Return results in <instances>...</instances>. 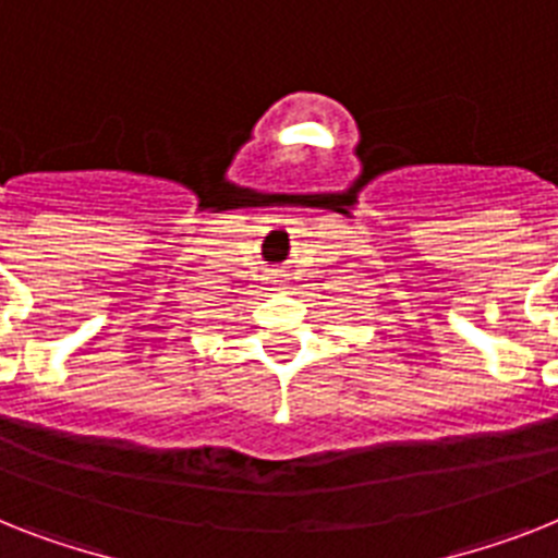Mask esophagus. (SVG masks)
I'll return each instance as SVG.
<instances>
[{
  "mask_svg": "<svg viewBox=\"0 0 558 558\" xmlns=\"http://www.w3.org/2000/svg\"><path fill=\"white\" fill-rule=\"evenodd\" d=\"M268 282L270 288H282V279H279V276H268Z\"/></svg>",
  "mask_w": 558,
  "mask_h": 558,
  "instance_id": "1",
  "label": "esophagus"
}]
</instances>
